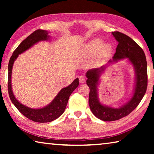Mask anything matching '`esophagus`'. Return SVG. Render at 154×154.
I'll use <instances>...</instances> for the list:
<instances>
[{"label": "esophagus", "instance_id": "1", "mask_svg": "<svg viewBox=\"0 0 154 154\" xmlns=\"http://www.w3.org/2000/svg\"><path fill=\"white\" fill-rule=\"evenodd\" d=\"M85 79H85V77L84 76H83V75L79 77V83H84L85 82Z\"/></svg>", "mask_w": 154, "mask_h": 154}]
</instances>
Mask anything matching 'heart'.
<instances>
[{"label":"heart","mask_w":154,"mask_h":154,"mask_svg":"<svg viewBox=\"0 0 154 154\" xmlns=\"http://www.w3.org/2000/svg\"><path fill=\"white\" fill-rule=\"evenodd\" d=\"M103 54H107L111 51V45L110 44H104L103 41L99 38H95L88 43L86 45V49L90 53L94 54L99 49Z\"/></svg>","instance_id":"1"}]
</instances>
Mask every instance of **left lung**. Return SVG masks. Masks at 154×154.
Returning <instances> with one entry per match:
<instances>
[{"instance_id": "8db88e82", "label": "left lung", "mask_w": 154, "mask_h": 154, "mask_svg": "<svg viewBox=\"0 0 154 154\" xmlns=\"http://www.w3.org/2000/svg\"><path fill=\"white\" fill-rule=\"evenodd\" d=\"M112 35L118 42V45L116 54L113 57V60H109V63L128 58L134 69L135 85L132 98L124 105L118 108L103 105L98 100L97 87L100 75L107 65L87 71L85 75L88 78L86 83L90 88L89 105L90 109L96 118L106 122L118 120L129 115L139 105L147 87V65L145 53L142 48L134 40L123 33L116 31L112 32Z\"/></svg>"}]
</instances>
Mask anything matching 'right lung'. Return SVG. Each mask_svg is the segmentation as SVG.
I'll return each instance as SVG.
<instances>
[{
    "instance_id": "obj_1",
    "label": "right lung",
    "mask_w": 154,
    "mask_h": 154,
    "mask_svg": "<svg viewBox=\"0 0 154 154\" xmlns=\"http://www.w3.org/2000/svg\"><path fill=\"white\" fill-rule=\"evenodd\" d=\"M48 32L44 30H36L21 43L9 60L8 65V92L11 102L21 113L30 120L39 123L50 122L58 118L64 113L67 105L69 96L79 85V79H75L69 86L62 88L51 102L45 107L32 109L22 105L14 95L11 87V73L13 65L19 54L30 48L36 43L48 40Z\"/></svg>"
}]
</instances>
